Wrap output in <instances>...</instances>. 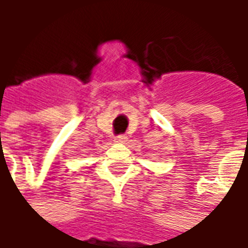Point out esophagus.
<instances>
[{
    "instance_id": "34e87169",
    "label": "esophagus",
    "mask_w": 248,
    "mask_h": 248,
    "mask_svg": "<svg viewBox=\"0 0 248 248\" xmlns=\"http://www.w3.org/2000/svg\"><path fill=\"white\" fill-rule=\"evenodd\" d=\"M126 140H127V137L124 134L117 135V137H115V142H119V143H124V142H126Z\"/></svg>"
}]
</instances>
